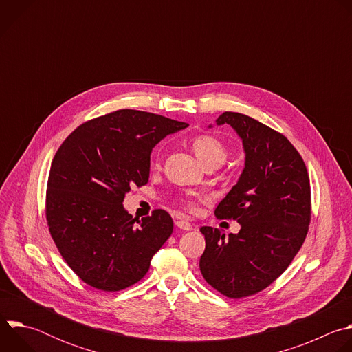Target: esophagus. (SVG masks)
Segmentation results:
<instances>
[{"label": "esophagus", "mask_w": 352, "mask_h": 352, "mask_svg": "<svg viewBox=\"0 0 352 352\" xmlns=\"http://www.w3.org/2000/svg\"><path fill=\"white\" fill-rule=\"evenodd\" d=\"M175 226L178 227V228H181V230H184V231H190L193 227H192V224L190 223H188L186 220H177L175 221Z\"/></svg>", "instance_id": "34e87169"}]
</instances>
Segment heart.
Masks as SVG:
<instances>
[{
	"label": "heart",
	"mask_w": 352,
	"mask_h": 352,
	"mask_svg": "<svg viewBox=\"0 0 352 352\" xmlns=\"http://www.w3.org/2000/svg\"><path fill=\"white\" fill-rule=\"evenodd\" d=\"M190 146L193 148L195 155L197 156V159L202 162L208 168L219 167L227 160V156H228L227 146L219 138H216L213 135H209V133L196 135L192 139ZM182 205L188 210L195 209L193 202L189 199H184Z\"/></svg>",
	"instance_id": "obj_1"
}]
</instances>
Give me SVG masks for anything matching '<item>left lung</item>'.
I'll return each mask as SVG.
<instances>
[{
    "mask_svg": "<svg viewBox=\"0 0 352 352\" xmlns=\"http://www.w3.org/2000/svg\"><path fill=\"white\" fill-rule=\"evenodd\" d=\"M217 124L231 125L245 148V168L214 210L236 220L238 234L202 227L206 248L199 267L204 278L228 298H246L267 288L289 266L311 223L307 166L280 132L245 114L226 111Z\"/></svg>",
    "mask_w": 352,
    "mask_h": 352,
    "instance_id": "1",
    "label": "left lung"
}]
</instances>
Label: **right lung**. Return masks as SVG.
Masks as SVG:
<instances>
[{"label":"right lung","mask_w":352,"mask_h":352,"mask_svg":"<svg viewBox=\"0 0 352 352\" xmlns=\"http://www.w3.org/2000/svg\"><path fill=\"white\" fill-rule=\"evenodd\" d=\"M188 124L117 110L79 125L58 147L48 174L45 220L67 265L87 285L113 292L140 281L173 234L171 216L132 219L126 192L148 182L150 153Z\"/></svg>","instance_id":"1"}]
</instances>
